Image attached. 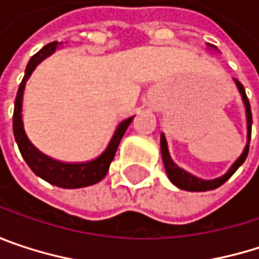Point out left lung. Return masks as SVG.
I'll list each match as a JSON object with an SVG mask.
<instances>
[{
	"instance_id": "8db88e82",
	"label": "left lung",
	"mask_w": 259,
	"mask_h": 259,
	"mask_svg": "<svg viewBox=\"0 0 259 259\" xmlns=\"http://www.w3.org/2000/svg\"><path fill=\"white\" fill-rule=\"evenodd\" d=\"M208 48H213L216 49L214 46L211 45H207ZM235 82V87L241 96V100H243V105H244V112H246V127H247V141H246V145H244V150L243 153L240 154V157L234 162L233 165L230 166V169L218 177V179H211V180H205V179H199L187 171H184L183 168H180L171 157L169 154V150H168V142H166V138L163 133H160V153H162V160H163V165H165V169H166V174H168V179L171 180V183L174 186H177L179 189L183 190H187V192H205V190H213L219 186H222L225 181L228 180L234 172L238 169V166H241V163L246 160L247 157V153H249V141H250V130H252V112H250V105H249V99L246 96V91H244V87L237 80L234 79Z\"/></svg>"
}]
</instances>
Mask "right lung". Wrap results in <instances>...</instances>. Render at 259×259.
<instances>
[{
    "label": "right lung",
    "mask_w": 259,
    "mask_h": 259,
    "mask_svg": "<svg viewBox=\"0 0 259 259\" xmlns=\"http://www.w3.org/2000/svg\"><path fill=\"white\" fill-rule=\"evenodd\" d=\"M61 45L63 43H58V41L49 43L45 48H41L35 55H32L31 60L28 61L25 76L19 85L16 102H15L13 133H15V139H16V144L19 147V151H21L24 160L37 177L43 179L54 186L63 187V189H79V187H87V186L96 184L102 179H105V176L109 171V165L114 160L117 148L121 142V138L124 136L133 117L121 121L117 126V129L114 132V135H112L108 147L105 148V151L100 156H97L96 159L88 160V162H79V163L60 162V160H55V159L43 154L41 151H38L31 144V141L26 136L25 129H24V121H22V105H24V91H25L26 80L32 75L35 67L43 60L51 57Z\"/></svg>",
    "instance_id": "obj_1"
}]
</instances>
